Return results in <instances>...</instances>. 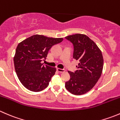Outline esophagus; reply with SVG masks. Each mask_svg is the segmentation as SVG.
Returning a JSON list of instances; mask_svg holds the SVG:
<instances>
[{
	"mask_svg": "<svg viewBox=\"0 0 120 120\" xmlns=\"http://www.w3.org/2000/svg\"><path fill=\"white\" fill-rule=\"evenodd\" d=\"M57 71L58 72H65V70H64V69L59 68H57Z\"/></svg>",
	"mask_w": 120,
	"mask_h": 120,
	"instance_id": "1",
	"label": "esophagus"
}]
</instances>
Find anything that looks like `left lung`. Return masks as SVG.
<instances>
[{"instance_id":"obj_1","label":"left lung","mask_w":120,"mask_h":120,"mask_svg":"<svg viewBox=\"0 0 120 120\" xmlns=\"http://www.w3.org/2000/svg\"><path fill=\"white\" fill-rule=\"evenodd\" d=\"M65 38L72 43L73 58L79 61L78 70L68 71L70 79L65 83L72 94L80 95L90 90L101 76L103 67L102 53L96 43L85 35L67 36Z\"/></svg>"}]
</instances>
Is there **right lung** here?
<instances>
[{
    "label": "right lung",
    "instance_id": "obj_1",
    "mask_svg": "<svg viewBox=\"0 0 120 120\" xmlns=\"http://www.w3.org/2000/svg\"><path fill=\"white\" fill-rule=\"evenodd\" d=\"M63 38L35 35L18 45L14 57V67L19 80L28 90L39 92L49 85L56 68L43 65L49 50Z\"/></svg>",
    "mask_w": 120,
    "mask_h": 120
}]
</instances>
